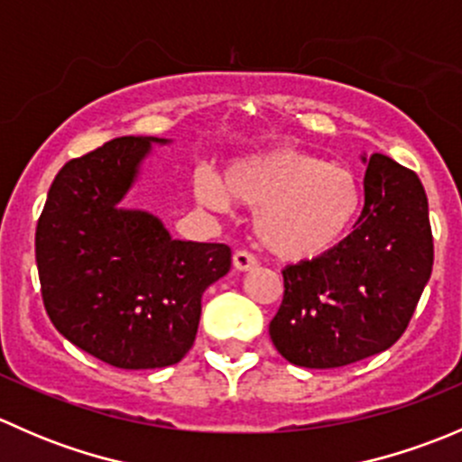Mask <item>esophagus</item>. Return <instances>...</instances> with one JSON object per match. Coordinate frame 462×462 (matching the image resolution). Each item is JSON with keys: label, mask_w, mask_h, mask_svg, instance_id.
<instances>
[{"label": "esophagus", "mask_w": 462, "mask_h": 462, "mask_svg": "<svg viewBox=\"0 0 462 462\" xmlns=\"http://www.w3.org/2000/svg\"><path fill=\"white\" fill-rule=\"evenodd\" d=\"M232 265H235V270H239V273H248V270L257 268V259L250 253H245V250H236L235 257H232Z\"/></svg>", "instance_id": "1"}]
</instances>
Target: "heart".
Instances as JSON below:
<instances>
[{
	"label": "heart",
	"mask_w": 462,
	"mask_h": 462,
	"mask_svg": "<svg viewBox=\"0 0 462 462\" xmlns=\"http://www.w3.org/2000/svg\"><path fill=\"white\" fill-rule=\"evenodd\" d=\"M194 197L214 212H227L232 203L254 209V239L282 261L324 257L342 244L362 208L353 171L295 147L239 158L226 170L223 183L201 171Z\"/></svg>",
	"instance_id": "heart-1"
}]
</instances>
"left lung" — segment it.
Listing matches in <instances>:
<instances>
[{
	"instance_id": "left-lung-1",
	"label": "left lung",
	"mask_w": 462,
	"mask_h": 462,
	"mask_svg": "<svg viewBox=\"0 0 462 462\" xmlns=\"http://www.w3.org/2000/svg\"><path fill=\"white\" fill-rule=\"evenodd\" d=\"M365 208L324 257L283 270L270 339L291 365L337 369L386 351L431 277L430 205L420 179L384 153L362 156Z\"/></svg>"
}]
</instances>
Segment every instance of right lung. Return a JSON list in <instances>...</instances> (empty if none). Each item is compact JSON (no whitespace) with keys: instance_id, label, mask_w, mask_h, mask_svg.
<instances>
[{"instance_id":"add662e5","label":"right lung","mask_w":462,"mask_h":462,"mask_svg":"<svg viewBox=\"0 0 462 462\" xmlns=\"http://www.w3.org/2000/svg\"><path fill=\"white\" fill-rule=\"evenodd\" d=\"M170 143L123 136L73 158L55 176L37 221L46 313L69 342L118 369L183 360L203 292L232 263L227 245L174 239L152 212L120 208L152 144Z\"/></svg>"}]
</instances>
